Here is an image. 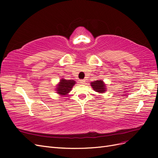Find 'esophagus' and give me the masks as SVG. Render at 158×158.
Returning <instances> with one entry per match:
<instances>
[{"instance_id":"34e87169","label":"esophagus","mask_w":158,"mask_h":158,"mask_svg":"<svg viewBox=\"0 0 158 158\" xmlns=\"http://www.w3.org/2000/svg\"><path fill=\"white\" fill-rule=\"evenodd\" d=\"M80 83L82 84H84V83H85V80H80Z\"/></svg>"}]
</instances>
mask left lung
Segmentation results:
<instances>
[{"label": "left lung", "instance_id": "1", "mask_svg": "<svg viewBox=\"0 0 158 158\" xmlns=\"http://www.w3.org/2000/svg\"><path fill=\"white\" fill-rule=\"evenodd\" d=\"M91 86L92 87L94 91L99 94L105 93L106 92V85L102 80H95L93 82H91Z\"/></svg>", "mask_w": 158, "mask_h": 158}]
</instances>
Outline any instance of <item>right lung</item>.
Listing matches in <instances>:
<instances>
[{
  "label": "right lung",
  "instance_id": "1",
  "mask_svg": "<svg viewBox=\"0 0 158 158\" xmlns=\"http://www.w3.org/2000/svg\"><path fill=\"white\" fill-rule=\"evenodd\" d=\"M75 84L76 82L73 80H65L62 78L60 80V82L56 85V93L62 96L68 95Z\"/></svg>",
  "mask_w": 158,
  "mask_h": 158
}]
</instances>
